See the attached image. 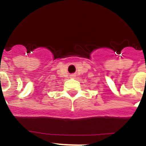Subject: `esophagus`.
<instances>
[{"instance_id":"1","label":"esophagus","mask_w":146,"mask_h":146,"mask_svg":"<svg viewBox=\"0 0 146 146\" xmlns=\"http://www.w3.org/2000/svg\"><path fill=\"white\" fill-rule=\"evenodd\" d=\"M70 77L71 78H74V77H75V76H74V75H71Z\"/></svg>"}]
</instances>
